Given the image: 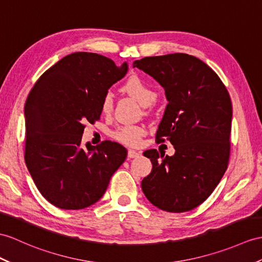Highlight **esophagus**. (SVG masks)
<instances>
[{
  "label": "esophagus",
  "instance_id": "1",
  "mask_svg": "<svg viewBox=\"0 0 262 262\" xmlns=\"http://www.w3.org/2000/svg\"><path fill=\"white\" fill-rule=\"evenodd\" d=\"M140 156V153L135 151V150H129L127 151V158L133 159V158H138Z\"/></svg>",
  "mask_w": 262,
  "mask_h": 262
}]
</instances>
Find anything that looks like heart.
Listing matches in <instances>:
<instances>
[{
    "label": "heart",
    "mask_w": 262,
    "mask_h": 262,
    "mask_svg": "<svg viewBox=\"0 0 262 262\" xmlns=\"http://www.w3.org/2000/svg\"><path fill=\"white\" fill-rule=\"evenodd\" d=\"M123 91L135 98L143 106L151 105L157 100L158 94L153 89L139 76H131L122 86ZM113 107V97L111 92H106L101 101V112L109 114ZM145 129L142 125H125L121 126L113 132V138L117 141L130 146H137L144 136Z\"/></svg>",
    "instance_id": "heart-1"
}]
</instances>
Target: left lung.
Segmentation results:
<instances>
[{
  "mask_svg": "<svg viewBox=\"0 0 262 262\" xmlns=\"http://www.w3.org/2000/svg\"><path fill=\"white\" fill-rule=\"evenodd\" d=\"M133 68L151 75L164 89L168 105L156 139L174 146L172 157L144 151L152 163L141 182L153 206L168 212L190 211L213 192L230 157L231 99L213 70L186 53L148 56Z\"/></svg>",
  "mask_w": 262,
  "mask_h": 262,
  "instance_id": "8db88e82",
  "label": "left lung"
}]
</instances>
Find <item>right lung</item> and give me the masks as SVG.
Wrapping results in <instances>:
<instances>
[{
    "mask_svg": "<svg viewBox=\"0 0 262 262\" xmlns=\"http://www.w3.org/2000/svg\"><path fill=\"white\" fill-rule=\"evenodd\" d=\"M127 71L109 57L75 52L48 69L25 102V153L30 174L53 206L79 210L99 201L126 158L117 142L82 144L84 123L101 116V101Z\"/></svg>",
    "mask_w": 262,
    "mask_h": 262,
    "instance_id": "1",
    "label": "right lung"
}]
</instances>
